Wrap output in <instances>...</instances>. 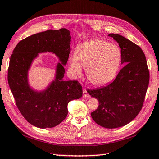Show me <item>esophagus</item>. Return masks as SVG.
Wrapping results in <instances>:
<instances>
[{
	"label": "esophagus",
	"mask_w": 159,
	"mask_h": 159,
	"mask_svg": "<svg viewBox=\"0 0 159 159\" xmlns=\"http://www.w3.org/2000/svg\"><path fill=\"white\" fill-rule=\"evenodd\" d=\"M83 96L84 98H89L90 96L85 88H83Z\"/></svg>",
	"instance_id": "esophagus-1"
}]
</instances>
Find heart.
<instances>
[{
  "label": "heart",
  "instance_id": "obj_1",
  "mask_svg": "<svg viewBox=\"0 0 159 159\" xmlns=\"http://www.w3.org/2000/svg\"><path fill=\"white\" fill-rule=\"evenodd\" d=\"M122 58L119 47L102 39H93L77 46L70 58V70L76 77L86 68L88 79L96 85L112 80L119 71Z\"/></svg>",
  "mask_w": 159,
  "mask_h": 159
}]
</instances>
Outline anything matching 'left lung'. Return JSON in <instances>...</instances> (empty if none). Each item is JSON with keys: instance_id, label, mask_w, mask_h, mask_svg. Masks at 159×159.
Masks as SVG:
<instances>
[{"instance_id": "8db88e82", "label": "left lung", "mask_w": 159, "mask_h": 159, "mask_svg": "<svg viewBox=\"0 0 159 159\" xmlns=\"http://www.w3.org/2000/svg\"><path fill=\"white\" fill-rule=\"evenodd\" d=\"M119 43L124 67L113 82L102 88L88 90L99 102L91 113L98 125L117 128L135 119L141 110L150 80V73L143 52L139 46L116 34L108 35Z\"/></svg>"}]
</instances>
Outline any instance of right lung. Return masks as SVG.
<instances>
[{
  "instance_id": "right-lung-1",
  "label": "right lung",
  "mask_w": 159,
  "mask_h": 159,
  "mask_svg": "<svg viewBox=\"0 0 159 159\" xmlns=\"http://www.w3.org/2000/svg\"><path fill=\"white\" fill-rule=\"evenodd\" d=\"M70 31L49 30L28 36L18 43L10 57L8 83L21 114L32 125L51 128L67 116L69 102L81 97L82 86L77 80H63L64 65L71 51ZM52 52L61 62L57 66L55 79L44 91H34L28 83V71L39 52Z\"/></svg>"
}]
</instances>
